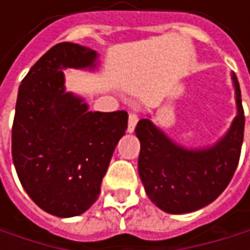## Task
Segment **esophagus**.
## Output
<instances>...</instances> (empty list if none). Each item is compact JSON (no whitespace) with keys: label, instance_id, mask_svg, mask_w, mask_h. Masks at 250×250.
Masks as SVG:
<instances>
[{"label":"esophagus","instance_id":"34e87169","mask_svg":"<svg viewBox=\"0 0 250 250\" xmlns=\"http://www.w3.org/2000/svg\"><path fill=\"white\" fill-rule=\"evenodd\" d=\"M137 122H139L137 114H136V113H130V114H128V125H127V131H128V133H133V131H134Z\"/></svg>","mask_w":250,"mask_h":250}]
</instances>
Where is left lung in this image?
<instances>
[{
    "label": "left lung",
    "instance_id": "obj_1",
    "mask_svg": "<svg viewBox=\"0 0 250 250\" xmlns=\"http://www.w3.org/2000/svg\"><path fill=\"white\" fill-rule=\"evenodd\" d=\"M231 79L237 116L225 137L211 147L185 149L149 119H142L136 125L140 140L139 175L150 201L161 210L171 214L200 210L213 203L233 178L242 150L245 113L234 74Z\"/></svg>",
    "mask_w": 250,
    "mask_h": 250
}]
</instances>
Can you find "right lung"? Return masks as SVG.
<instances>
[{
	"label": "right lung",
	"mask_w": 250,
	"mask_h": 250,
	"mask_svg": "<svg viewBox=\"0 0 250 250\" xmlns=\"http://www.w3.org/2000/svg\"><path fill=\"white\" fill-rule=\"evenodd\" d=\"M97 52L63 42L49 49L21 81L11 153L28 197L46 213L74 217L98 198L127 113L88 111L65 91L63 69L95 68Z\"/></svg>",
	"instance_id": "right-lung-1"
}]
</instances>
